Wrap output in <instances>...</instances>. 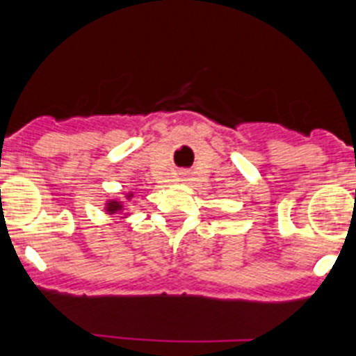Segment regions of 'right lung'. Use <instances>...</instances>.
Segmentation results:
<instances>
[{"mask_svg": "<svg viewBox=\"0 0 356 356\" xmlns=\"http://www.w3.org/2000/svg\"><path fill=\"white\" fill-rule=\"evenodd\" d=\"M124 210V207H122V203H118V201H110L108 204H106V211H110V213H115V211H122Z\"/></svg>", "mask_w": 356, "mask_h": 356, "instance_id": "right-lung-1", "label": "right lung"}]
</instances>
